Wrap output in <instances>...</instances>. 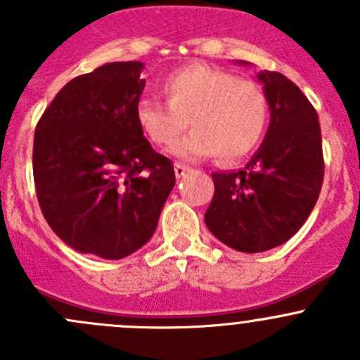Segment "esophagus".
Wrapping results in <instances>:
<instances>
[{"instance_id":"obj_1","label":"esophagus","mask_w":360,"mask_h":360,"mask_svg":"<svg viewBox=\"0 0 360 360\" xmlns=\"http://www.w3.org/2000/svg\"><path fill=\"white\" fill-rule=\"evenodd\" d=\"M190 167H184V165H181V163H176V165H174V172H176V177L177 179H181V177H184L186 176L188 172H190Z\"/></svg>"}]
</instances>
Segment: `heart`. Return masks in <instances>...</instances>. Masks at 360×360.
<instances>
[{
    "instance_id": "obj_1",
    "label": "heart",
    "mask_w": 360,
    "mask_h": 360,
    "mask_svg": "<svg viewBox=\"0 0 360 360\" xmlns=\"http://www.w3.org/2000/svg\"><path fill=\"white\" fill-rule=\"evenodd\" d=\"M163 92L167 103H137L136 122L151 143L167 148L190 120L193 130L170 150L176 158L200 160L217 153L224 162H233L250 153L263 136L266 99L254 82L197 64L167 76Z\"/></svg>"
}]
</instances>
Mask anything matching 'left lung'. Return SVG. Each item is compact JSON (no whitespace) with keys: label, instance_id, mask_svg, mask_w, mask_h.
<instances>
[{"label":"left lung","instance_id":"left-lung-1","mask_svg":"<svg viewBox=\"0 0 360 360\" xmlns=\"http://www.w3.org/2000/svg\"><path fill=\"white\" fill-rule=\"evenodd\" d=\"M256 78L270 108L266 136L245 169L212 172L205 212L217 240L250 254L278 248L303 226L324 179L321 125L310 101L281 72L259 71Z\"/></svg>","mask_w":360,"mask_h":360}]
</instances>
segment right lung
<instances>
[{
  "mask_svg": "<svg viewBox=\"0 0 360 360\" xmlns=\"http://www.w3.org/2000/svg\"><path fill=\"white\" fill-rule=\"evenodd\" d=\"M139 60L110 63L63 86L39 118L32 172L39 207L78 252L122 259L153 237L176 184L136 122Z\"/></svg>",
  "mask_w": 360,
  "mask_h": 360,
  "instance_id": "right-lung-1",
  "label": "right lung"
}]
</instances>
